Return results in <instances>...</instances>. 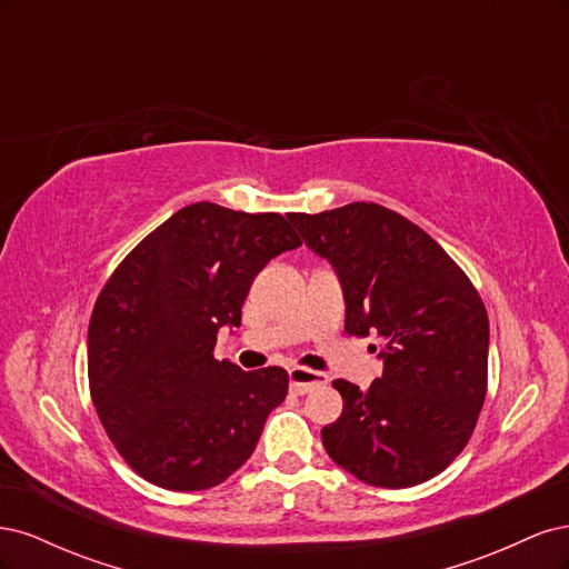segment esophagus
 <instances>
[{
  "label": "esophagus",
  "instance_id": "34e87169",
  "mask_svg": "<svg viewBox=\"0 0 569 569\" xmlns=\"http://www.w3.org/2000/svg\"><path fill=\"white\" fill-rule=\"evenodd\" d=\"M327 385V375L308 368H289V389L295 393H308L316 387Z\"/></svg>",
  "mask_w": 569,
  "mask_h": 569
}]
</instances>
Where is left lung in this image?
Returning a JSON list of instances; mask_svg holds the SVG:
<instances>
[{"mask_svg": "<svg viewBox=\"0 0 569 569\" xmlns=\"http://www.w3.org/2000/svg\"><path fill=\"white\" fill-rule=\"evenodd\" d=\"M289 220L335 268L347 332L380 339L370 351L385 366L366 391L332 382L343 408L322 427L327 456L372 487L422 485L465 449L485 406V303L432 237L380 203Z\"/></svg>", "mask_w": 569, "mask_h": 569, "instance_id": "obj_1", "label": "left lung"}]
</instances>
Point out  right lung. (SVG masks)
Segmentation results:
<instances>
[{
    "label": "right lung",
    "mask_w": 569,
    "mask_h": 569,
    "mask_svg": "<svg viewBox=\"0 0 569 569\" xmlns=\"http://www.w3.org/2000/svg\"><path fill=\"white\" fill-rule=\"evenodd\" d=\"M301 247L280 213L199 201L137 244L101 289L88 332L97 416L130 468L170 491H201L249 460L287 370L216 360L256 274Z\"/></svg>",
    "instance_id": "add662e5"
}]
</instances>
